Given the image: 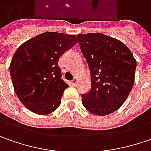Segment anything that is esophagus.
<instances>
[{
  "label": "esophagus",
  "mask_w": 151,
  "mask_h": 151,
  "mask_svg": "<svg viewBox=\"0 0 151 151\" xmlns=\"http://www.w3.org/2000/svg\"><path fill=\"white\" fill-rule=\"evenodd\" d=\"M77 82H78V79H77V78H73V80L71 81V84L73 86H75L77 84Z\"/></svg>",
  "instance_id": "34e87169"
}]
</instances>
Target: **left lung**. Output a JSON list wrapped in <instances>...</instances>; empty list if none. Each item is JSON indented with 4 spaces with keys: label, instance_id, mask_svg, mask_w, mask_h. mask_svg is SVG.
I'll list each match as a JSON object with an SVG mask.
<instances>
[{
    "label": "left lung",
    "instance_id": "obj_1",
    "mask_svg": "<svg viewBox=\"0 0 151 151\" xmlns=\"http://www.w3.org/2000/svg\"><path fill=\"white\" fill-rule=\"evenodd\" d=\"M90 71L91 88L82 94L85 109L104 116L119 109L134 83L136 61L122 42L102 33L77 35Z\"/></svg>",
    "mask_w": 151,
    "mask_h": 151
}]
</instances>
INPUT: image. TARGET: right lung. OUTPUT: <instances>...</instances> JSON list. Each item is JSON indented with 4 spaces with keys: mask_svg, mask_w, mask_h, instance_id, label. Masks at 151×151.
<instances>
[{
    "mask_svg": "<svg viewBox=\"0 0 151 151\" xmlns=\"http://www.w3.org/2000/svg\"><path fill=\"white\" fill-rule=\"evenodd\" d=\"M77 42L75 35L47 32L16 51L10 73L16 94L30 111L44 115L59 107L68 85L61 78L58 62Z\"/></svg>",
    "mask_w": 151,
    "mask_h": 151,
    "instance_id": "1",
    "label": "right lung"
}]
</instances>
